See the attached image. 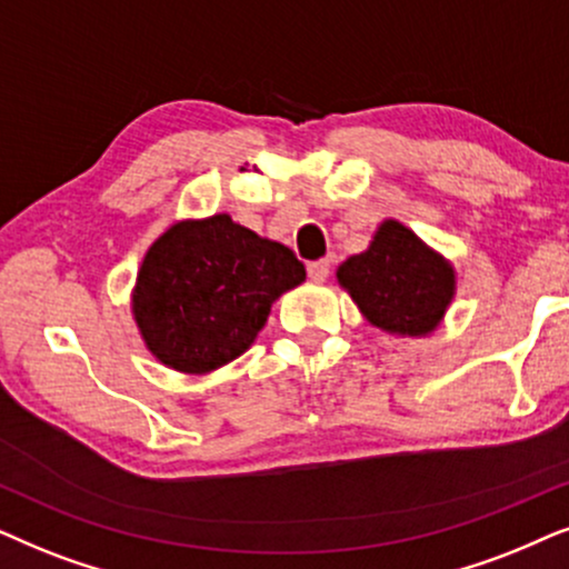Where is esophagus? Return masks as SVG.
I'll return each mask as SVG.
<instances>
[{
  "instance_id": "1",
  "label": "esophagus",
  "mask_w": 569,
  "mask_h": 569,
  "mask_svg": "<svg viewBox=\"0 0 569 569\" xmlns=\"http://www.w3.org/2000/svg\"><path fill=\"white\" fill-rule=\"evenodd\" d=\"M307 272H309V278L315 280V283H322V280H328V276H330V262L328 260L309 262L307 264Z\"/></svg>"
}]
</instances>
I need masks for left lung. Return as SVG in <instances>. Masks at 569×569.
I'll use <instances>...</instances> for the list:
<instances>
[{
    "mask_svg": "<svg viewBox=\"0 0 569 569\" xmlns=\"http://www.w3.org/2000/svg\"><path fill=\"white\" fill-rule=\"evenodd\" d=\"M336 276L361 315L392 336H429L456 297L452 264L398 221H382Z\"/></svg>",
    "mask_w": 569,
    "mask_h": 569,
    "instance_id": "8db88e82",
    "label": "left lung"
}]
</instances>
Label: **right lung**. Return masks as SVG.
Segmentation results:
<instances>
[{"label":"right lung","mask_w":569,"mask_h":569,"mask_svg":"<svg viewBox=\"0 0 569 569\" xmlns=\"http://www.w3.org/2000/svg\"><path fill=\"white\" fill-rule=\"evenodd\" d=\"M305 278L289 247L257 237L231 216L177 221L140 264L132 315L158 361L206 375L244 353L272 301Z\"/></svg>","instance_id":"obj_1"}]
</instances>
